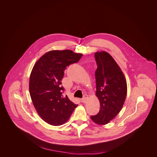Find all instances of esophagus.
<instances>
[{
	"mask_svg": "<svg viewBox=\"0 0 157 157\" xmlns=\"http://www.w3.org/2000/svg\"><path fill=\"white\" fill-rule=\"evenodd\" d=\"M88 95H86V94H85L84 95H83V97L82 98V102L83 103H85L86 102V101H87V99H88Z\"/></svg>",
	"mask_w": 157,
	"mask_h": 157,
	"instance_id": "obj_1",
	"label": "esophagus"
}]
</instances>
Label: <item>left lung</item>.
I'll use <instances>...</instances> for the list:
<instances>
[{
  "instance_id": "obj_1",
  "label": "left lung",
  "mask_w": 157,
  "mask_h": 157,
  "mask_svg": "<svg viewBox=\"0 0 157 157\" xmlns=\"http://www.w3.org/2000/svg\"><path fill=\"white\" fill-rule=\"evenodd\" d=\"M95 58L96 95L101 106L97 114L90 118L99 125H105L121 110L127 96V82L120 67L108 53L97 52Z\"/></svg>"
}]
</instances>
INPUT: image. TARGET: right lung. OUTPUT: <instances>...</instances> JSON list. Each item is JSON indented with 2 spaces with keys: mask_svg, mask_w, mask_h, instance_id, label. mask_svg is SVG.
Returning a JSON list of instances; mask_svg holds the SVG:
<instances>
[{
  "mask_svg": "<svg viewBox=\"0 0 157 157\" xmlns=\"http://www.w3.org/2000/svg\"><path fill=\"white\" fill-rule=\"evenodd\" d=\"M82 55L71 50L51 51L38 60L32 69L30 97L39 116L50 125L65 124L78 106L67 95H63L65 90L61 81L67 67L77 63Z\"/></svg>",
  "mask_w": 157,
  "mask_h": 157,
  "instance_id": "add662e5",
  "label": "right lung"
}]
</instances>
